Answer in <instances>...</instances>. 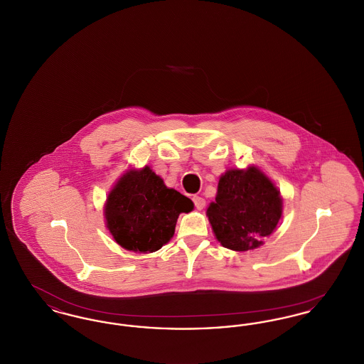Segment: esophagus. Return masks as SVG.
Returning a JSON list of instances; mask_svg holds the SVG:
<instances>
[{"label":"esophagus","instance_id":"obj_1","mask_svg":"<svg viewBox=\"0 0 364 364\" xmlns=\"http://www.w3.org/2000/svg\"><path fill=\"white\" fill-rule=\"evenodd\" d=\"M192 200H193V203H195V208H198V210H202V208H205V206H206V200H205L202 196L195 195V196L192 198Z\"/></svg>","mask_w":364,"mask_h":364}]
</instances>
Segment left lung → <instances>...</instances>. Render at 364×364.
<instances>
[{"label":"left lung","instance_id":"left-lung-1","mask_svg":"<svg viewBox=\"0 0 364 364\" xmlns=\"http://www.w3.org/2000/svg\"><path fill=\"white\" fill-rule=\"evenodd\" d=\"M214 236L232 251H250L263 244L282 215L277 186L258 166L228 169L220 177L215 200L206 210Z\"/></svg>","mask_w":364,"mask_h":364}]
</instances>
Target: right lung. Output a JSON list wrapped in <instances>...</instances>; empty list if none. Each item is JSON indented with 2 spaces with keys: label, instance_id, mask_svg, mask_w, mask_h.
Instances as JSON below:
<instances>
[{
  "label": "right lung",
  "instance_id": "1",
  "mask_svg": "<svg viewBox=\"0 0 364 364\" xmlns=\"http://www.w3.org/2000/svg\"><path fill=\"white\" fill-rule=\"evenodd\" d=\"M190 198L168 188L150 166L128 169L109 191L106 228L114 242L139 254L156 252L173 237L177 218L190 213Z\"/></svg>",
  "mask_w": 364,
  "mask_h": 364
}]
</instances>
